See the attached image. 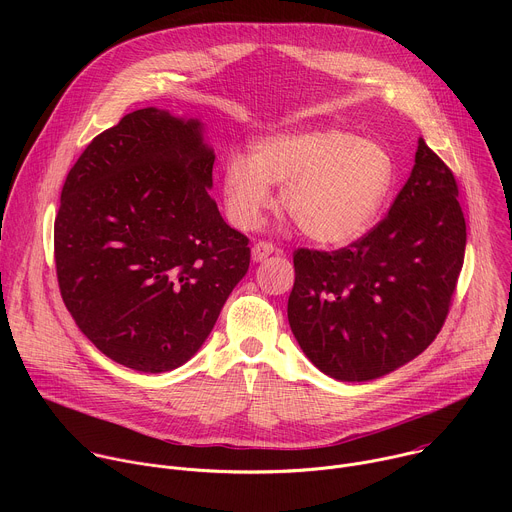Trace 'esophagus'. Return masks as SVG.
Returning a JSON list of instances; mask_svg holds the SVG:
<instances>
[{
	"instance_id": "obj_1",
	"label": "esophagus",
	"mask_w": 512,
	"mask_h": 512,
	"mask_svg": "<svg viewBox=\"0 0 512 512\" xmlns=\"http://www.w3.org/2000/svg\"><path fill=\"white\" fill-rule=\"evenodd\" d=\"M275 251V247L271 245V243H267V241H259V243H255L253 245V249H251V255H253V261H265L271 253Z\"/></svg>"
}]
</instances>
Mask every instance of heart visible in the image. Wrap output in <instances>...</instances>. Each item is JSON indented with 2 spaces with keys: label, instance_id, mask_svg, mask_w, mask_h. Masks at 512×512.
<instances>
[{
  "label": "heart",
  "instance_id": "obj_1",
  "mask_svg": "<svg viewBox=\"0 0 512 512\" xmlns=\"http://www.w3.org/2000/svg\"><path fill=\"white\" fill-rule=\"evenodd\" d=\"M395 182V160L383 143L340 127L287 131L255 143L251 158L231 154L221 192L229 221L255 229L279 204L300 231L322 245H342L367 231Z\"/></svg>",
  "mask_w": 512,
  "mask_h": 512
}]
</instances>
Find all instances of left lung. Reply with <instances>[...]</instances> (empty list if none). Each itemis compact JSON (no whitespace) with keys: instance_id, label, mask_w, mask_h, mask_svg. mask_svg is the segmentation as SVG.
Here are the masks:
<instances>
[{"instance_id":"left-lung-1","label":"left lung","mask_w":512,"mask_h":512,"mask_svg":"<svg viewBox=\"0 0 512 512\" xmlns=\"http://www.w3.org/2000/svg\"><path fill=\"white\" fill-rule=\"evenodd\" d=\"M464 249L456 178L419 137L411 176L375 229L332 253H294L291 332L336 381L389 375L442 330Z\"/></svg>"}]
</instances>
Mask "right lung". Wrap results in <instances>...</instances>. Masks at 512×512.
<instances>
[{
	"label": "right lung",
	"mask_w": 512,
	"mask_h": 512,
	"mask_svg": "<svg viewBox=\"0 0 512 512\" xmlns=\"http://www.w3.org/2000/svg\"><path fill=\"white\" fill-rule=\"evenodd\" d=\"M198 119L148 107L97 135L70 168L54 221L62 300L111 360L174 371L208 338L251 261L210 198Z\"/></svg>",
	"instance_id": "1"
}]
</instances>
